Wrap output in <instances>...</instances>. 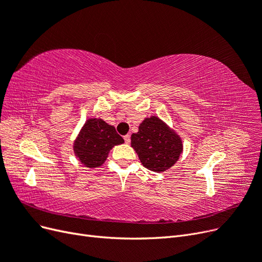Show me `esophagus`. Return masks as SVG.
I'll return each instance as SVG.
<instances>
[{
	"mask_svg": "<svg viewBox=\"0 0 262 262\" xmlns=\"http://www.w3.org/2000/svg\"><path fill=\"white\" fill-rule=\"evenodd\" d=\"M123 139H124V142H125L126 144H129L130 142H131V138H130L129 134H126V136H124V137H123Z\"/></svg>",
	"mask_w": 262,
	"mask_h": 262,
	"instance_id": "esophagus-1",
	"label": "esophagus"
}]
</instances>
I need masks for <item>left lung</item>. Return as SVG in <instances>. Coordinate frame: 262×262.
Segmentation results:
<instances>
[{
    "mask_svg": "<svg viewBox=\"0 0 262 262\" xmlns=\"http://www.w3.org/2000/svg\"><path fill=\"white\" fill-rule=\"evenodd\" d=\"M131 146L142 165L155 172H162L175 164L182 152V142L160 118H146L139 132L131 136Z\"/></svg>",
    "mask_w": 262,
    "mask_h": 262,
    "instance_id": "obj_1",
    "label": "left lung"
}]
</instances>
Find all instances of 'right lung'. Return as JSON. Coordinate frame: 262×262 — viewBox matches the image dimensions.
<instances>
[{"label": "right lung", "instance_id": "right-lung-1", "mask_svg": "<svg viewBox=\"0 0 262 262\" xmlns=\"http://www.w3.org/2000/svg\"><path fill=\"white\" fill-rule=\"evenodd\" d=\"M123 142L115 126L101 119L93 118L86 121L76 139L74 153L86 167H98L106 161L109 150Z\"/></svg>", "mask_w": 262, "mask_h": 262}]
</instances>
